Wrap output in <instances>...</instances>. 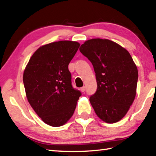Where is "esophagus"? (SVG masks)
Listing matches in <instances>:
<instances>
[{"mask_svg": "<svg viewBox=\"0 0 156 156\" xmlns=\"http://www.w3.org/2000/svg\"><path fill=\"white\" fill-rule=\"evenodd\" d=\"M85 90H86V88H85V86H83V87H82V88H80V90H81V92H84L85 91Z\"/></svg>", "mask_w": 156, "mask_h": 156, "instance_id": "34e87169", "label": "esophagus"}]
</instances>
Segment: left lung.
<instances>
[{
    "label": "left lung",
    "instance_id": "obj_1",
    "mask_svg": "<svg viewBox=\"0 0 156 156\" xmlns=\"http://www.w3.org/2000/svg\"><path fill=\"white\" fill-rule=\"evenodd\" d=\"M80 51L91 62L97 90L90 97L96 115L113 124L125 116L135 99L138 72L127 50L108 39L86 41Z\"/></svg>",
    "mask_w": 156,
    "mask_h": 156
}]
</instances>
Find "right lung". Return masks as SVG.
I'll return each instance as SVG.
<instances>
[{
  "label": "right lung",
  "mask_w": 156,
  "mask_h": 156,
  "mask_svg": "<svg viewBox=\"0 0 156 156\" xmlns=\"http://www.w3.org/2000/svg\"><path fill=\"white\" fill-rule=\"evenodd\" d=\"M80 46L61 41L42 46L29 60L23 82L29 104L46 124L59 127L73 115L81 92L72 86L68 64Z\"/></svg>",
  "instance_id": "add662e5"
}]
</instances>
